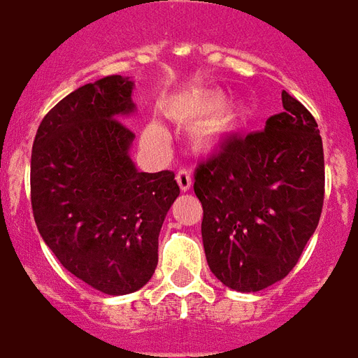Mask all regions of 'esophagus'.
Returning a JSON list of instances; mask_svg holds the SVG:
<instances>
[{"label": "esophagus", "mask_w": 358, "mask_h": 358, "mask_svg": "<svg viewBox=\"0 0 358 358\" xmlns=\"http://www.w3.org/2000/svg\"><path fill=\"white\" fill-rule=\"evenodd\" d=\"M176 179L177 182H179V187H181L182 192H187V190L192 188V176H190V171H188L187 168H181V170L177 171Z\"/></svg>", "instance_id": "esophagus-1"}]
</instances>
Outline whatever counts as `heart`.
Wrapping results in <instances>:
<instances>
[{"label": "heart", "mask_w": 358, "mask_h": 358, "mask_svg": "<svg viewBox=\"0 0 358 358\" xmlns=\"http://www.w3.org/2000/svg\"><path fill=\"white\" fill-rule=\"evenodd\" d=\"M222 105V99L218 101H213L205 105V110H216ZM234 124H236V120H234V114H225V116H220L218 120H213L210 124H207L205 127H201V131L197 133V145L203 148V150H214L216 145L222 142V140L227 136L231 131L234 129ZM148 134H150L151 138H162V129L159 125H150L148 127Z\"/></svg>", "instance_id": "1"}]
</instances>
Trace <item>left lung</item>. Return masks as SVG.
Masks as SVG:
<instances>
[{"label":"left lung","mask_w":358,"mask_h":358,"mask_svg":"<svg viewBox=\"0 0 358 358\" xmlns=\"http://www.w3.org/2000/svg\"><path fill=\"white\" fill-rule=\"evenodd\" d=\"M281 98L285 113L268 118L264 131L229 138L194 173L208 268L238 292L287 277L324 207L318 124L287 90Z\"/></svg>","instance_id":"obj_1"}]
</instances>
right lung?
<instances>
[{
	"mask_svg": "<svg viewBox=\"0 0 358 358\" xmlns=\"http://www.w3.org/2000/svg\"><path fill=\"white\" fill-rule=\"evenodd\" d=\"M129 77L83 85L40 122L31 151V205L40 236L66 270L108 296L155 273L159 233L179 196L173 171H138L129 157Z\"/></svg>",
	"mask_w": 358,
	"mask_h": 358,
	"instance_id": "add662e5",
	"label": "right lung"
}]
</instances>
